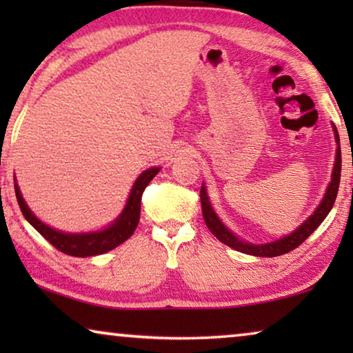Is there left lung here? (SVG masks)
Returning a JSON list of instances; mask_svg holds the SVG:
<instances>
[{
  "mask_svg": "<svg viewBox=\"0 0 353 353\" xmlns=\"http://www.w3.org/2000/svg\"><path fill=\"white\" fill-rule=\"evenodd\" d=\"M332 132H334V139L337 144L336 149V161H334V168H332V175H331V181L326 188L325 196L320 202V205L313 210V214L308 216V219L303 221L302 225H299L292 233H289L288 236H283V238L274 239L272 243H265V244H252L248 243V241L241 239L236 236L233 231L226 228L223 225V221L219 219V215L215 214L214 207L210 204L209 194H207L205 185L202 183L201 188V204H202V216H204V221L207 225V228L212 231V234L215 236L216 239L221 241V243L230 245L236 250L243 254H249V255H255V257H278V255L288 254L299 248L303 241H305L308 236H310L313 231H315L318 226L321 225V221L326 219L327 214H330L332 205H334L336 196H337V190H339V181H341V144H339V133H337L336 125H332Z\"/></svg>",
  "mask_w": 353,
  "mask_h": 353,
  "instance_id": "8db88e82",
  "label": "left lung"
}]
</instances>
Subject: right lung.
<instances>
[{"label":"right lung","instance_id":"1","mask_svg":"<svg viewBox=\"0 0 353 353\" xmlns=\"http://www.w3.org/2000/svg\"><path fill=\"white\" fill-rule=\"evenodd\" d=\"M161 167H152L144 170L141 175L133 183L132 191L125 204L122 214L115 219L112 223L99 231H90V233H65V231L54 230L51 226L38 219L30 210L27 202L23 201L22 192L19 190L17 183H14L16 197L21 207L22 215L26 220L45 238L48 243H51L57 250L64 252L72 257H91V255H99L109 252L125 243L130 236L137 230L139 221V212H141V196L144 188H146L154 176L157 175Z\"/></svg>","mask_w":353,"mask_h":353}]
</instances>
